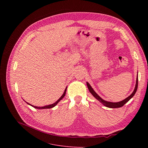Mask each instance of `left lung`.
I'll return each instance as SVG.
<instances>
[{"label": "left lung", "mask_w": 148, "mask_h": 148, "mask_svg": "<svg viewBox=\"0 0 148 148\" xmlns=\"http://www.w3.org/2000/svg\"><path fill=\"white\" fill-rule=\"evenodd\" d=\"M86 84H87V86H88V89L89 90V92L91 93V94L94 96L97 99H98L99 101L103 104L104 106H105L106 107H108V108H119V107H122L124 104H125V103H127L128 101L133 97V96L135 95L136 92L137 91V87H138V73H137V79H136V86H135V88H134V91L133 92V93L129 96L127 98H126L125 99H123L122 101H119V102H117V103H113V102H110V101H105L103 99H102L101 98L97 93L95 92V90L93 89V88L91 87L90 85L89 84V83L88 82H86Z\"/></svg>", "instance_id": "8db88e82"}]
</instances>
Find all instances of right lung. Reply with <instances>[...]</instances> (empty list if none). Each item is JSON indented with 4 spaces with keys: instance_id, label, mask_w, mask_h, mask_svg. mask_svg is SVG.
<instances>
[{
    "instance_id": "add662e5",
    "label": "right lung",
    "mask_w": 148,
    "mask_h": 148,
    "mask_svg": "<svg viewBox=\"0 0 148 148\" xmlns=\"http://www.w3.org/2000/svg\"><path fill=\"white\" fill-rule=\"evenodd\" d=\"M66 89H67V87L65 88V91H64V94H62V95L60 97V98L56 102H55L54 103H53V104H50V105H48V106H43V107H37V106H33V105H31L30 104H29V103H27L26 101H25L27 103V104H28L29 105H30V106H31L32 107H34V108H37V109H45V108H53V107H54V106H56L58 104V103L64 97H65V94H66Z\"/></svg>"
}]
</instances>
